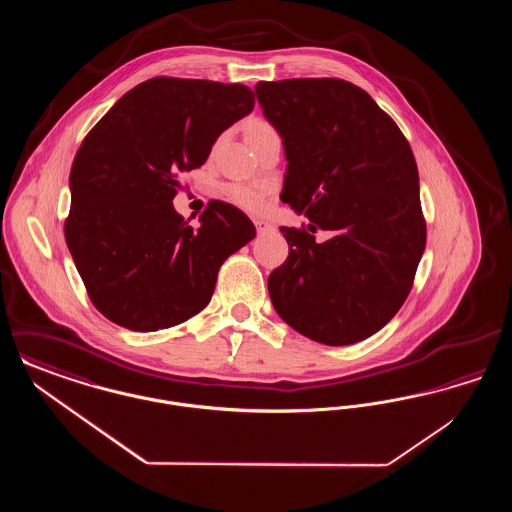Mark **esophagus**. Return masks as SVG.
<instances>
[{
  "label": "esophagus",
  "instance_id": "esophagus-1",
  "mask_svg": "<svg viewBox=\"0 0 512 512\" xmlns=\"http://www.w3.org/2000/svg\"><path fill=\"white\" fill-rule=\"evenodd\" d=\"M255 228H257V234H268V232H274V226L268 224L267 220H255Z\"/></svg>",
  "mask_w": 512,
  "mask_h": 512
}]
</instances>
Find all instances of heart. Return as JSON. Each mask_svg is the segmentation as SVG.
<instances>
[{
    "label": "heart",
    "mask_w": 512,
    "mask_h": 512,
    "mask_svg": "<svg viewBox=\"0 0 512 512\" xmlns=\"http://www.w3.org/2000/svg\"><path fill=\"white\" fill-rule=\"evenodd\" d=\"M272 124H268L263 119H255L249 122L247 128V136H255V134H265L272 132ZM224 195L228 197V201H232L236 207L244 209L247 213H261L267 207V194L257 188V186H249V184H228L224 188Z\"/></svg>",
    "instance_id": "1"
}]
</instances>
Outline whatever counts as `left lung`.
I'll list each match as a JSON object with an SVG mask.
<instances>
[{
	"mask_svg": "<svg viewBox=\"0 0 512 512\" xmlns=\"http://www.w3.org/2000/svg\"><path fill=\"white\" fill-rule=\"evenodd\" d=\"M255 94L284 140L282 199L311 220L280 228L290 253L268 276L272 305L309 340H365L405 303L426 247L413 149L347 80L259 82ZM317 229L335 236L318 245Z\"/></svg>",
	"mask_w": 512,
	"mask_h": 512,
	"instance_id": "obj_1",
	"label": "left lung"
}]
</instances>
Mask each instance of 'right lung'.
I'll use <instances>...</instances> for the list:
<instances>
[{"label":"right lung","mask_w":512,"mask_h":512,"mask_svg":"<svg viewBox=\"0 0 512 512\" xmlns=\"http://www.w3.org/2000/svg\"><path fill=\"white\" fill-rule=\"evenodd\" d=\"M253 105L244 84L155 76L86 134L71 169L65 240L103 317L155 332L207 307L222 263L255 238V226L234 205L211 201L192 228L172 199L178 174L199 169Z\"/></svg>","instance_id":"right-lung-1"}]
</instances>
